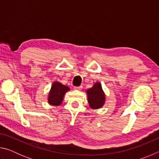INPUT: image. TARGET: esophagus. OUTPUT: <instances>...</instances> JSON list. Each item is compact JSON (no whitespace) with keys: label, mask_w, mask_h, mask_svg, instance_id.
<instances>
[{"label":"esophagus","mask_w":159,"mask_h":159,"mask_svg":"<svg viewBox=\"0 0 159 159\" xmlns=\"http://www.w3.org/2000/svg\"><path fill=\"white\" fill-rule=\"evenodd\" d=\"M74 89L75 90H80L82 89V86H79V87H74Z\"/></svg>","instance_id":"obj_1"}]
</instances>
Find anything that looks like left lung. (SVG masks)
Here are the masks:
<instances>
[{"label":"left lung","instance_id":"left-lung-1","mask_svg":"<svg viewBox=\"0 0 159 159\" xmlns=\"http://www.w3.org/2000/svg\"><path fill=\"white\" fill-rule=\"evenodd\" d=\"M86 93H87L88 101L90 108L98 109L103 107L106 98L100 83L96 82L92 88L86 90Z\"/></svg>","mask_w":159,"mask_h":159}]
</instances>
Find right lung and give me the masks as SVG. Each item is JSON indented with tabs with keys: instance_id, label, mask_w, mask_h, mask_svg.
Wrapping results in <instances>:
<instances>
[{
	"instance_id": "1",
	"label": "right lung",
	"mask_w": 159,
	"mask_h": 159,
	"mask_svg": "<svg viewBox=\"0 0 159 159\" xmlns=\"http://www.w3.org/2000/svg\"><path fill=\"white\" fill-rule=\"evenodd\" d=\"M69 90L68 86L61 84L60 82H53L48 94V102L50 105L60 106L62 103L64 95Z\"/></svg>"
}]
</instances>
